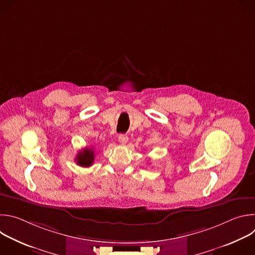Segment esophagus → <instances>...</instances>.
Returning a JSON list of instances; mask_svg holds the SVG:
<instances>
[{
	"label": "esophagus",
	"instance_id": "obj_1",
	"mask_svg": "<svg viewBox=\"0 0 255 255\" xmlns=\"http://www.w3.org/2000/svg\"><path fill=\"white\" fill-rule=\"evenodd\" d=\"M118 140H119V142H120L122 145H125V144L127 143V141H128V137H127V135H125V134H120L119 137H118Z\"/></svg>",
	"mask_w": 255,
	"mask_h": 255
}]
</instances>
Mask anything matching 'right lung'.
<instances>
[{
    "mask_svg": "<svg viewBox=\"0 0 255 255\" xmlns=\"http://www.w3.org/2000/svg\"><path fill=\"white\" fill-rule=\"evenodd\" d=\"M95 159V149L86 147L82 151H80L77 155V163L83 167H89L93 164Z\"/></svg>",
    "mask_w": 255,
    "mask_h": 255,
    "instance_id": "obj_1",
    "label": "right lung"
}]
</instances>
